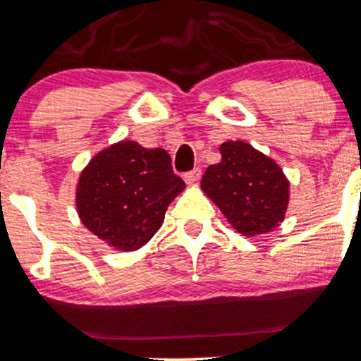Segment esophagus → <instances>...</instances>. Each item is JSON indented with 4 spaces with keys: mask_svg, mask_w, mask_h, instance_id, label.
Segmentation results:
<instances>
[{
    "mask_svg": "<svg viewBox=\"0 0 361 361\" xmlns=\"http://www.w3.org/2000/svg\"><path fill=\"white\" fill-rule=\"evenodd\" d=\"M201 169H194V171L184 173V180L188 182V184H195V182L201 179Z\"/></svg>",
    "mask_w": 361,
    "mask_h": 361,
    "instance_id": "esophagus-1",
    "label": "esophagus"
}]
</instances>
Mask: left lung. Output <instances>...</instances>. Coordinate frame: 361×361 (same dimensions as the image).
I'll use <instances>...</instances> for the list:
<instances>
[{
  "label": "left lung",
  "instance_id": "1",
  "mask_svg": "<svg viewBox=\"0 0 361 361\" xmlns=\"http://www.w3.org/2000/svg\"><path fill=\"white\" fill-rule=\"evenodd\" d=\"M219 150L221 162L202 176L204 194L239 234L255 238L278 228L289 204L283 169L244 140H228Z\"/></svg>",
  "mask_w": 361,
  "mask_h": 361
}]
</instances>
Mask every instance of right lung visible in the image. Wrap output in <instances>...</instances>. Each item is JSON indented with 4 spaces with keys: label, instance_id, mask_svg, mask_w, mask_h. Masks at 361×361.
Masks as SVG:
<instances>
[{
    "label": "right lung",
    "instance_id": "add662e5",
    "mask_svg": "<svg viewBox=\"0 0 361 361\" xmlns=\"http://www.w3.org/2000/svg\"><path fill=\"white\" fill-rule=\"evenodd\" d=\"M184 189L166 150L120 140L93 155L80 172L75 206L92 234L130 252L154 238L169 204Z\"/></svg>",
    "mask_w": 361,
    "mask_h": 361
}]
</instances>
